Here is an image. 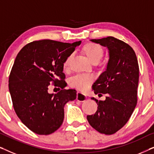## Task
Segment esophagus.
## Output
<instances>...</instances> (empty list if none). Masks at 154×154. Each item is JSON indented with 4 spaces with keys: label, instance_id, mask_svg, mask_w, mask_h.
I'll return each instance as SVG.
<instances>
[{
    "label": "esophagus",
    "instance_id": "34e87169",
    "mask_svg": "<svg viewBox=\"0 0 154 154\" xmlns=\"http://www.w3.org/2000/svg\"><path fill=\"white\" fill-rule=\"evenodd\" d=\"M87 99V97H86L85 94L81 93V92H77V96H76V100L79 101L80 102H85Z\"/></svg>",
    "mask_w": 154,
    "mask_h": 154
}]
</instances>
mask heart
I'll use <instances>...</instances> for the list:
<instances>
[{
    "label": "heart",
    "instance_id": "heart-1",
    "mask_svg": "<svg viewBox=\"0 0 154 154\" xmlns=\"http://www.w3.org/2000/svg\"><path fill=\"white\" fill-rule=\"evenodd\" d=\"M82 52L92 64H102V63L100 62L104 55V49L102 46L94 43H86L82 48ZM71 60H72V55L67 57L65 60L63 64V68L64 71H67L69 70ZM92 82H93V77L91 75H76L69 79V84L71 88H75L79 91L86 92L89 89Z\"/></svg>",
    "mask_w": 154,
    "mask_h": 154
}]
</instances>
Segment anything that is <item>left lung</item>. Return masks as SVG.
Listing matches in <instances>:
<instances>
[{
  "label": "left lung",
  "mask_w": 154,
  "mask_h": 154,
  "mask_svg": "<svg viewBox=\"0 0 154 154\" xmlns=\"http://www.w3.org/2000/svg\"><path fill=\"white\" fill-rule=\"evenodd\" d=\"M106 47L109 60L104 71L92 85L94 94H106L104 101L94 100L97 110L87 116L90 125L97 131L112 134L130 119L137 102L139 64L135 52L125 42L109 36L90 40Z\"/></svg>",
  "instance_id": "8db88e82"
}]
</instances>
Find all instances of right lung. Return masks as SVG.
<instances>
[{"label":"right lung","instance_id":"right-lung-1","mask_svg":"<svg viewBox=\"0 0 154 154\" xmlns=\"http://www.w3.org/2000/svg\"><path fill=\"white\" fill-rule=\"evenodd\" d=\"M52 40L33 41L17 54L10 71L9 91L16 114L31 131L47 135L62 125L64 105L76 99L75 90H66L63 64L80 45ZM52 82L61 90L48 93Z\"/></svg>","mask_w":154,"mask_h":154}]
</instances>
